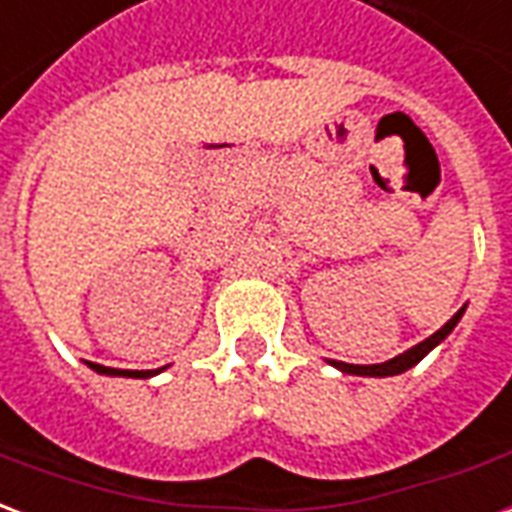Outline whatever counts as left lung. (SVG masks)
<instances>
[{"label":"left lung","instance_id":"left-lung-1","mask_svg":"<svg viewBox=\"0 0 512 512\" xmlns=\"http://www.w3.org/2000/svg\"><path fill=\"white\" fill-rule=\"evenodd\" d=\"M466 307H461V310L452 315L450 321L441 326L439 332H433L428 337V340H422L419 345H414V348H408V351H403L400 356H395V359H389V362H381V365H348V362H334V359H329V365H334L337 370H343V373H348V376H370V378H386V376H400V373H406V370H411V367L417 365V362H422L425 356L436 348V345L447 337V334L458 326V321H461V315Z\"/></svg>","mask_w":512,"mask_h":512}]
</instances>
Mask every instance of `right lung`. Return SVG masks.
Returning <instances> with one entry per match:
<instances>
[{"label":"right lung","mask_w":512,"mask_h":512,"mask_svg":"<svg viewBox=\"0 0 512 512\" xmlns=\"http://www.w3.org/2000/svg\"><path fill=\"white\" fill-rule=\"evenodd\" d=\"M95 373H101V376H126V378H150V376H158L164 367H158V370H115V367H104V365H95L90 362Z\"/></svg>","instance_id":"add662e5"}]
</instances>
